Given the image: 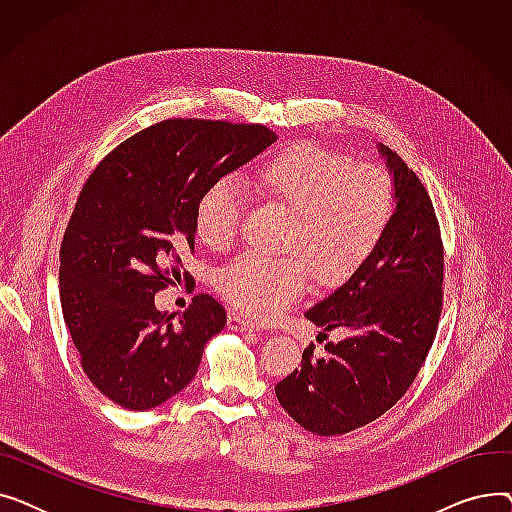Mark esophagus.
Returning <instances> with one entry per match:
<instances>
[{"label": "esophagus", "mask_w": 512, "mask_h": 512, "mask_svg": "<svg viewBox=\"0 0 512 512\" xmlns=\"http://www.w3.org/2000/svg\"><path fill=\"white\" fill-rule=\"evenodd\" d=\"M228 328L230 330H238V332H253L255 330L251 321L245 315H240V313H230L228 315Z\"/></svg>", "instance_id": "1"}]
</instances>
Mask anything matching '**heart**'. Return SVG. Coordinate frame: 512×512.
Instances as JSON below:
<instances>
[{
    "mask_svg": "<svg viewBox=\"0 0 512 512\" xmlns=\"http://www.w3.org/2000/svg\"><path fill=\"white\" fill-rule=\"evenodd\" d=\"M253 191L290 211L282 247L290 253H245L218 274V288L242 313L272 321L299 301L311 280L334 284L369 259L384 238L396 207L392 176L378 166L311 141L270 155L249 174ZM245 218V197L224 178L211 184L197 207V230L211 249H228Z\"/></svg>",
    "mask_w": 512,
    "mask_h": 512,
    "instance_id": "heart-1",
    "label": "heart"
}]
</instances>
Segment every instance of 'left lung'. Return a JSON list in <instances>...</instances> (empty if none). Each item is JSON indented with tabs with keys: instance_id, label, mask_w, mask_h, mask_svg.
<instances>
[{
	"instance_id": "8db88e82",
	"label": "left lung",
	"mask_w": 512,
	"mask_h": 512,
	"mask_svg": "<svg viewBox=\"0 0 512 512\" xmlns=\"http://www.w3.org/2000/svg\"><path fill=\"white\" fill-rule=\"evenodd\" d=\"M380 153L394 176L392 222L348 282L305 313L326 332L344 328L346 338L328 342L324 357L309 344L301 367L276 386L284 411L317 436L348 434L392 409L438 332L444 247L436 211L405 159L386 145Z\"/></svg>"
}]
</instances>
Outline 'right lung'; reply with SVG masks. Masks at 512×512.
<instances>
[{"mask_svg":"<svg viewBox=\"0 0 512 512\" xmlns=\"http://www.w3.org/2000/svg\"><path fill=\"white\" fill-rule=\"evenodd\" d=\"M276 141L261 124L172 118L107 153L60 247V301L80 365L120 407L147 411L193 382L226 309L199 292L174 321L155 292L193 276L197 207L211 184Z\"/></svg>","mask_w":512,"mask_h":512,"instance_id":"add662e5","label":"right lung"}]
</instances>
